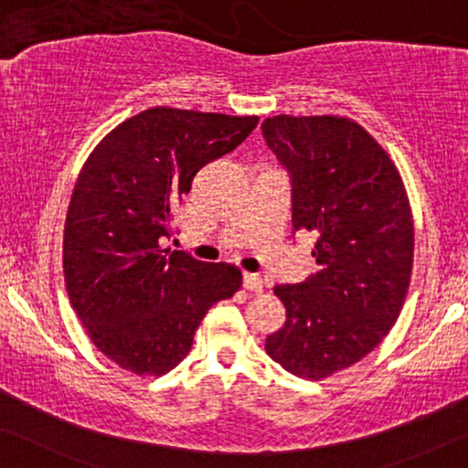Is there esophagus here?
<instances>
[{"label": "esophagus", "mask_w": 468, "mask_h": 468, "mask_svg": "<svg viewBox=\"0 0 468 468\" xmlns=\"http://www.w3.org/2000/svg\"><path fill=\"white\" fill-rule=\"evenodd\" d=\"M243 286H246V291L250 292H262L265 282H262L259 273H243Z\"/></svg>", "instance_id": "34e87169"}]
</instances>
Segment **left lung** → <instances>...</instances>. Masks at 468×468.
I'll return each instance as SVG.
<instances>
[{"label": "left lung", "instance_id": "1", "mask_svg": "<svg viewBox=\"0 0 468 468\" xmlns=\"http://www.w3.org/2000/svg\"><path fill=\"white\" fill-rule=\"evenodd\" d=\"M261 129L291 176L294 233L318 235V271L275 286L286 324L265 350L322 379L365 358L399 318L413 265L410 201L388 154L347 118L282 114Z\"/></svg>", "mask_w": 468, "mask_h": 468}]
</instances>
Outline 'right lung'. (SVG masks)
<instances>
[{"label": "right lung", "instance_id": "1", "mask_svg": "<svg viewBox=\"0 0 468 468\" xmlns=\"http://www.w3.org/2000/svg\"><path fill=\"white\" fill-rule=\"evenodd\" d=\"M259 116L153 108L103 137L78 176L63 237L65 286L103 356L163 375L193 347L207 309L231 299L241 271L161 250L174 209L206 163L235 150Z\"/></svg>", "mask_w": 468, "mask_h": 468}]
</instances>
